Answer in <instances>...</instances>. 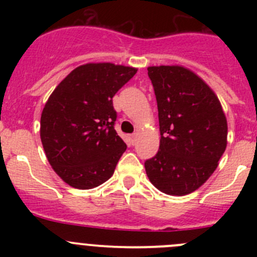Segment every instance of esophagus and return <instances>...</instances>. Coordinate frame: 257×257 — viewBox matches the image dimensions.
Instances as JSON below:
<instances>
[{"label":"esophagus","mask_w":257,"mask_h":257,"mask_svg":"<svg viewBox=\"0 0 257 257\" xmlns=\"http://www.w3.org/2000/svg\"><path fill=\"white\" fill-rule=\"evenodd\" d=\"M137 138H138V134H132V136L129 137V142H131L132 145L137 143Z\"/></svg>","instance_id":"esophagus-1"}]
</instances>
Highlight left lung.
Listing matches in <instances>:
<instances>
[{
	"mask_svg": "<svg viewBox=\"0 0 257 257\" xmlns=\"http://www.w3.org/2000/svg\"><path fill=\"white\" fill-rule=\"evenodd\" d=\"M159 116L160 145L144 163L153 185L169 195H186L216 169L226 148L221 104L195 73L179 66L149 67Z\"/></svg>",
	"mask_w": 257,
	"mask_h": 257,
	"instance_id": "obj_1",
	"label": "left lung"
}]
</instances>
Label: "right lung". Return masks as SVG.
Here are the masks:
<instances>
[{"instance_id": "add662e5", "label": "right lung", "mask_w": 257, "mask_h": 257, "mask_svg": "<svg viewBox=\"0 0 257 257\" xmlns=\"http://www.w3.org/2000/svg\"><path fill=\"white\" fill-rule=\"evenodd\" d=\"M136 68L113 63L77 67L48 98L41 141L49 164L76 189H92L113 175L126 144L116 134L115 93Z\"/></svg>"}]
</instances>
